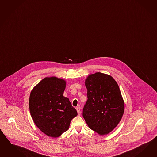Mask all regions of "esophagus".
Instances as JSON below:
<instances>
[{"label": "esophagus", "instance_id": "esophagus-1", "mask_svg": "<svg viewBox=\"0 0 157 157\" xmlns=\"http://www.w3.org/2000/svg\"><path fill=\"white\" fill-rule=\"evenodd\" d=\"M76 111H77V112H78V114L79 115H80L81 114V107H77L76 108Z\"/></svg>", "mask_w": 157, "mask_h": 157}]
</instances>
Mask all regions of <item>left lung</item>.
<instances>
[{
  "label": "left lung",
  "instance_id": "1",
  "mask_svg": "<svg viewBox=\"0 0 157 157\" xmlns=\"http://www.w3.org/2000/svg\"><path fill=\"white\" fill-rule=\"evenodd\" d=\"M87 101L83 117L90 128L100 135L111 132L123 116L124 105L118 85L113 77L96 72L85 82Z\"/></svg>",
  "mask_w": 157,
  "mask_h": 157
}]
</instances>
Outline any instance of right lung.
<instances>
[{
	"label": "right lung",
	"instance_id": "obj_1",
	"mask_svg": "<svg viewBox=\"0 0 157 157\" xmlns=\"http://www.w3.org/2000/svg\"><path fill=\"white\" fill-rule=\"evenodd\" d=\"M66 82L56 77L45 78L30 94L29 108L36 126L47 136L56 138L68 129L78 115L68 98L64 97Z\"/></svg>",
	"mask_w": 157,
	"mask_h": 157
}]
</instances>
